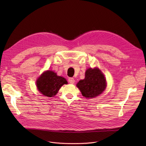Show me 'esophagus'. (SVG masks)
Returning <instances> with one entry per match:
<instances>
[{
	"instance_id": "esophagus-1",
	"label": "esophagus",
	"mask_w": 146,
	"mask_h": 146,
	"mask_svg": "<svg viewBox=\"0 0 146 146\" xmlns=\"http://www.w3.org/2000/svg\"><path fill=\"white\" fill-rule=\"evenodd\" d=\"M68 82H69V83H71V84H73V83H74V79L73 78H68Z\"/></svg>"
}]
</instances>
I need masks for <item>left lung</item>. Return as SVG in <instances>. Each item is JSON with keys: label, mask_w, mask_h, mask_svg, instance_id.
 <instances>
[{"label": "left lung", "mask_w": 146, "mask_h": 146, "mask_svg": "<svg viewBox=\"0 0 146 146\" xmlns=\"http://www.w3.org/2000/svg\"><path fill=\"white\" fill-rule=\"evenodd\" d=\"M76 86L83 96L92 98L103 92L106 83L104 75L99 68H89L86 71L85 78L80 80Z\"/></svg>", "instance_id": "left-lung-1"}]
</instances>
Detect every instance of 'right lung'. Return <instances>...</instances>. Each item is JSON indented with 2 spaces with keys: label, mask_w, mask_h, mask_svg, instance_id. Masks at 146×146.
Wrapping results in <instances>:
<instances>
[{
  "label": "right lung",
  "mask_w": 146,
  "mask_h": 146,
  "mask_svg": "<svg viewBox=\"0 0 146 146\" xmlns=\"http://www.w3.org/2000/svg\"><path fill=\"white\" fill-rule=\"evenodd\" d=\"M64 84H67L66 79L50 70L44 72L36 81L38 90L42 95L48 97L56 95L60 88Z\"/></svg>",
  "instance_id": "1"
}]
</instances>
